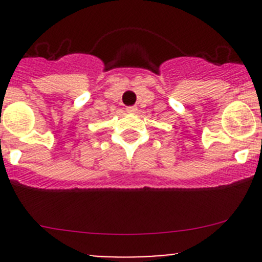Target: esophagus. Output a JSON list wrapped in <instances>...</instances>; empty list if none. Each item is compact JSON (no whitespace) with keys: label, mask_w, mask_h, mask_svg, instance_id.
Wrapping results in <instances>:
<instances>
[{"label":"esophagus","mask_w":262,"mask_h":262,"mask_svg":"<svg viewBox=\"0 0 262 262\" xmlns=\"http://www.w3.org/2000/svg\"><path fill=\"white\" fill-rule=\"evenodd\" d=\"M137 106H128L126 107V113H129V114H134V113H137Z\"/></svg>","instance_id":"1"}]
</instances>
